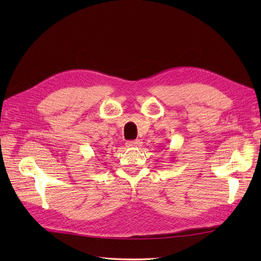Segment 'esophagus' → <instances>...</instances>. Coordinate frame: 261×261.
I'll list each match as a JSON object with an SVG mask.
<instances>
[{"label":"esophagus","instance_id":"1","mask_svg":"<svg viewBox=\"0 0 261 261\" xmlns=\"http://www.w3.org/2000/svg\"><path fill=\"white\" fill-rule=\"evenodd\" d=\"M141 146V141L139 139L136 140H128L127 143H126V147L127 148H137Z\"/></svg>","mask_w":261,"mask_h":261}]
</instances>
